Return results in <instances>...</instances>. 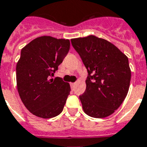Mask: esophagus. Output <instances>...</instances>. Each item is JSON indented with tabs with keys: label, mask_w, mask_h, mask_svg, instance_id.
Listing matches in <instances>:
<instances>
[{
	"label": "esophagus",
	"mask_w": 147,
	"mask_h": 147,
	"mask_svg": "<svg viewBox=\"0 0 147 147\" xmlns=\"http://www.w3.org/2000/svg\"><path fill=\"white\" fill-rule=\"evenodd\" d=\"M76 82H74V83H71V88H73L74 87H75V85H76Z\"/></svg>",
	"instance_id": "34e87169"
}]
</instances>
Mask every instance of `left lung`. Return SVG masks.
<instances>
[{
  "instance_id": "8db88e82",
  "label": "left lung",
  "mask_w": 147,
  "mask_h": 147,
  "mask_svg": "<svg viewBox=\"0 0 147 147\" xmlns=\"http://www.w3.org/2000/svg\"><path fill=\"white\" fill-rule=\"evenodd\" d=\"M71 42L88 72L85 92L79 96L83 111L95 118L110 116L129 91L131 71L127 56L96 36L75 38Z\"/></svg>"
}]
</instances>
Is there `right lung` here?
Instances as JSON below:
<instances>
[{
  "label": "right lung",
  "instance_id": "1",
  "mask_svg": "<svg viewBox=\"0 0 147 147\" xmlns=\"http://www.w3.org/2000/svg\"><path fill=\"white\" fill-rule=\"evenodd\" d=\"M70 42L42 36L22 49L16 67L17 87L26 109L39 117L48 119L62 111L71 91L69 83L52 78L69 53Z\"/></svg>",
  "mask_w": 147,
  "mask_h": 147
}]
</instances>
